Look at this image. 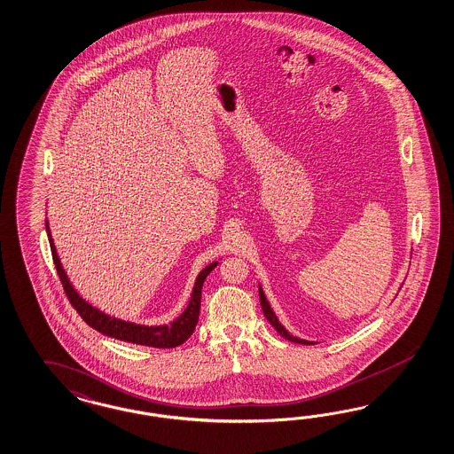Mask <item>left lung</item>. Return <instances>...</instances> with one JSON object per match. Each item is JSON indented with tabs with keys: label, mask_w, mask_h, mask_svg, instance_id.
<instances>
[{
	"label": "left lung",
	"mask_w": 454,
	"mask_h": 454,
	"mask_svg": "<svg viewBox=\"0 0 454 454\" xmlns=\"http://www.w3.org/2000/svg\"><path fill=\"white\" fill-rule=\"evenodd\" d=\"M259 301H261V307H262V312H264L266 319L270 320V325H272L276 331L279 332L284 339H287V340H291V342L302 343V345H310V343H314L309 342V340H304V339H299V337H294V335H291L289 332L284 329V325H282L281 322H279L278 317H276L274 310L270 309V302H268L266 295L262 293V287H261V286H259Z\"/></svg>",
	"instance_id": "1"
}]
</instances>
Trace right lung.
I'll return each mask as SVG.
<instances>
[{
    "label": "right lung",
    "instance_id": "add662e5",
    "mask_svg": "<svg viewBox=\"0 0 454 454\" xmlns=\"http://www.w3.org/2000/svg\"><path fill=\"white\" fill-rule=\"evenodd\" d=\"M46 231H48V238H50L52 261H54V266H56V270L59 274V279H61L66 295H67V299L73 304L74 309L79 312V316L86 320V324H89L92 329H96V331L107 335V337H112V339H119L123 342L137 343V345L155 347V348L178 347L193 333L196 324H198V316H200L203 282L207 279L209 272L216 268L218 261L211 262L198 274L190 302L182 312V316H178L168 325L167 324H163V325H140V324H134V322H129V320L111 317L109 314L98 310V307L89 304L86 299H82L81 295L77 294V291L74 289L66 270H62L61 261H59V256L56 253V246H54L52 236H51L48 220H46Z\"/></svg>",
    "mask_w": 454,
    "mask_h": 454
}]
</instances>
